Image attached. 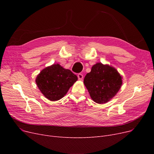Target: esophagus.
Instances as JSON below:
<instances>
[{"mask_svg": "<svg viewBox=\"0 0 154 154\" xmlns=\"http://www.w3.org/2000/svg\"><path fill=\"white\" fill-rule=\"evenodd\" d=\"M77 77H78V79H79V80H82V79L84 78V76H83V75L82 74H79L77 75Z\"/></svg>", "mask_w": 154, "mask_h": 154, "instance_id": "obj_1", "label": "esophagus"}]
</instances>
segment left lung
I'll use <instances>...</instances> for the list:
<instances>
[{"label":"left lung","mask_w":154,"mask_h":154,"mask_svg":"<svg viewBox=\"0 0 154 154\" xmlns=\"http://www.w3.org/2000/svg\"><path fill=\"white\" fill-rule=\"evenodd\" d=\"M122 79L116 69L99 62L86 74L84 83L91 99L101 104L109 102L117 94L122 86Z\"/></svg>","instance_id":"1"}]
</instances>
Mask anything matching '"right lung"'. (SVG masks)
I'll return each instance as SVG.
<instances>
[{
  "label": "right lung",
  "mask_w": 154,
  "mask_h": 154,
  "mask_svg": "<svg viewBox=\"0 0 154 154\" xmlns=\"http://www.w3.org/2000/svg\"><path fill=\"white\" fill-rule=\"evenodd\" d=\"M77 80L74 73L57 63L44 69L37 76L35 82L47 99L56 101L63 97Z\"/></svg>",
  "instance_id": "right-lung-1"
}]
</instances>
